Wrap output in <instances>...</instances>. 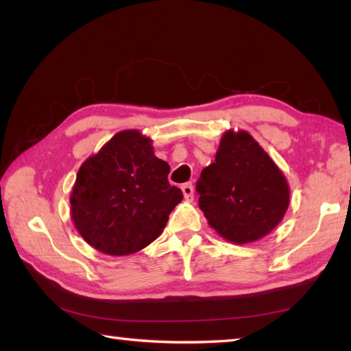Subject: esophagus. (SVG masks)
Here are the masks:
<instances>
[{
    "label": "esophagus",
    "mask_w": 351,
    "mask_h": 351,
    "mask_svg": "<svg viewBox=\"0 0 351 351\" xmlns=\"http://www.w3.org/2000/svg\"><path fill=\"white\" fill-rule=\"evenodd\" d=\"M181 190L184 193V197L185 199H191L193 197V185H191V182H185L181 185Z\"/></svg>",
    "instance_id": "obj_1"
}]
</instances>
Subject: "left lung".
Wrapping results in <instances>:
<instances>
[{"label": "left lung", "instance_id": "8db88e82", "mask_svg": "<svg viewBox=\"0 0 351 351\" xmlns=\"http://www.w3.org/2000/svg\"><path fill=\"white\" fill-rule=\"evenodd\" d=\"M196 191L211 228L237 245L269 234L283 219L291 195L283 171L245 130L223 134Z\"/></svg>", "mask_w": 351, "mask_h": 351}]
</instances>
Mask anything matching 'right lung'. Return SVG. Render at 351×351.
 <instances>
[{
    "instance_id": "1",
    "label": "right lung",
    "mask_w": 351,
    "mask_h": 351,
    "mask_svg": "<svg viewBox=\"0 0 351 351\" xmlns=\"http://www.w3.org/2000/svg\"><path fill=\"white\" fill-rule=\"evenodd\" d=\"M169 171L140 130L115 134L77 171L70 204L79 234L108 256L146 248L182 201V191L167 181Z\"/></svg>"
}]
</instances>
